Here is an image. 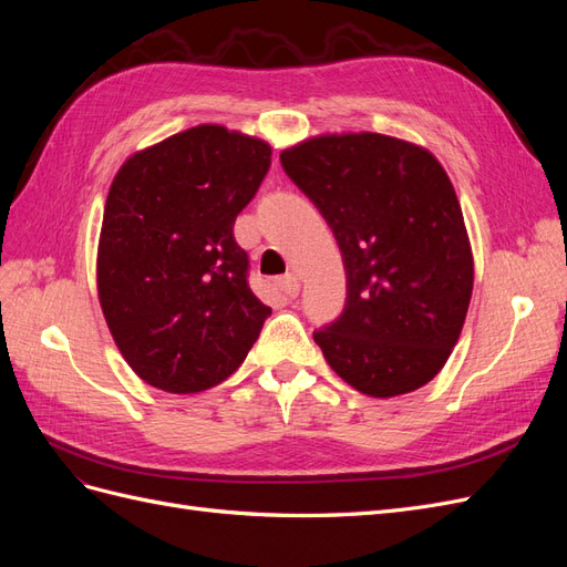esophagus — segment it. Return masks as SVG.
<instances>
[{
  "label": "esophagus",
  "mask_w": 567,
  "mask_h": 567,
  "mask_svg": "<svg viewBox=\"0 0 567 567\" xmlns=\"http://www.w3.org/2000/svg\"><path fill=\"white\" fill-rule=\"evenodd\" d=\"M279 288L284 290L288 298H296L300 293V277H298V274H293V271L286 274V277L279 279Z\"/></svg>",
  "instance_id": "esophagus-1"
}]
</instances>
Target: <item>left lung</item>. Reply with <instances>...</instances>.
I'll use <instances>...</instances> for the list:
<instances>
[{
  "label": "left lung",
  "instance_id": "obj_1",
  "mask_svg": "<svg viewBox=\"0 0 567 567\" xmlns=\"http://www.w3.org/2000/svg\"><path fill=\"white\" fill-rule=\"evenodd\" d=\"M281 165L329 221L346 265V310L315 333L326 362L369 398L431 383L473 293L468 231L440 161L398 136L346 132L284 148Z\"/></svg>",
  "mask_w": 567,
  "mask_h": 567
}]
</instances>
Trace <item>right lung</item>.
<instances>
[{
  "label": "right lung",
  "instance_id": "add662e5",
  "mask_svg": "<svg viewBox=\"0 0 567 567\" xmlns=\"http://www.w3.org/2000/svg\"><path fill=\"white\" fill-rule=\"evenodd\" d=\"M271 146L221 125L132 153L109 188L96 290L120 354L153 388L188 394L244 364L271 307L246 281L234 221L260 188Z\"/></svg>",
  "mask_w": 567,
  "mask_h": 567
}]
</instances>
